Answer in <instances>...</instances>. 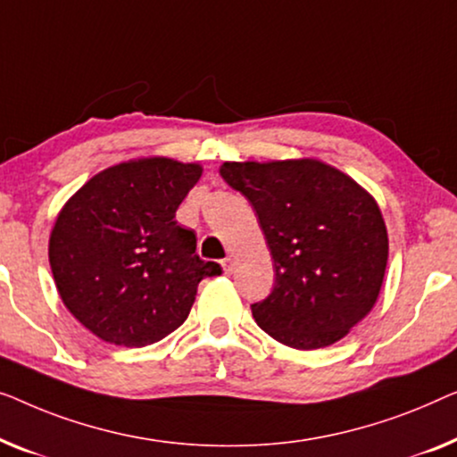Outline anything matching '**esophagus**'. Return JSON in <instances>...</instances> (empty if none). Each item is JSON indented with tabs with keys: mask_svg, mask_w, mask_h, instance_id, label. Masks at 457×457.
<instances>
[{
	"mask_svg": "<svg viewBox=\"0 0 457 457\" xmlns=\"http://www.w3.org/2000/svg\"><path fill=\"white\" fill-rule=\"evenodd\" d=\"M221 267H223V273L229 275L231 271H234V259L231 256H228V259L221 261Z\"/></svg>",
	"mask_w": 457,
	"mask_h": 457,
	"instance_id": "34e87169",
	"label": "esophagus"
}]
</instances>
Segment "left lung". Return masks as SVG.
I'll use <instances>...</instances> for the list:
<instances>
[{
	"label": "left lung",
	"instance_id": "left-lung-1",
	"mask_svg": "<svg viewBox=\"0 0 457 457\" xmlns=\"http://www.w3.org/2000/svg\"><path fill=\"white\" fill-rule=\"evenodd\" d=\"M221 178L259 217L273 292L253 304L262 331L295 350L339 342L377 304L389 237L370 192L319 159L226 162Z\"/></svg>",
	"mask_w": 457,
	"mask_h": 457
}]
</instances>
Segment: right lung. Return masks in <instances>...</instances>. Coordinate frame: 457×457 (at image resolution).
Returning a JSON list of instances; mask_svg holds the SVG:
<instances>
[{"mask_svg":"<svg viewBox=\"0 0 457 457\" xmlns=\"http://www.w3.org/2000/svg\"><path fill=\"white\" fill-rule=\"evenodd\" d=\"M201 176V163L130 159L95 173L57 213L49 236L55 287L103 342H159L188 319L201 279L221 273L195 253V231L176 221Z\"/></svg>","mask_w":457,"mask_h":457,"instance_id":"right-lung-1","label":"right lung"}]
</instances>
